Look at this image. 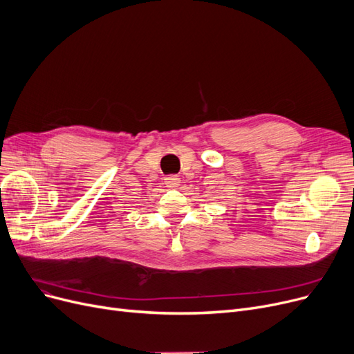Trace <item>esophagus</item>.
Instances as JSON below:
<instances>
[{"label": "esophagus", "mask_w": 354, "mask_h": 354, "mask_svg": "<svg viewBox=\"0 0 354 354\" xmlns=\"http://www.w3.org/2000/svg\"><path fill=\"white\" fill-rule=\"evenodd\" d=\"M165 186L167 189H176L180 186V177L178 176H170L165 177Z\"/></svg>", "instance_id": "obj_1"}]
</instances>
